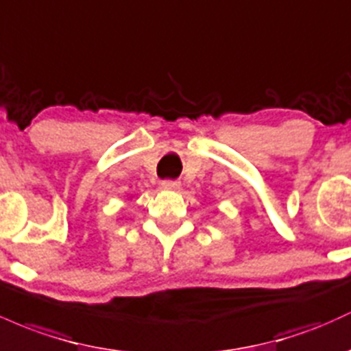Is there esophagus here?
Returning <instances> with one entry per match:
<instances>
[{
    "mask_svg": "<svg viewBox=\"0 0 351 351\" xmlns=\"http://www.w3.org/2000/svg\"><path fill=\"white\" fill-rule=\"evenodd\" d=\"M161 186H163L165 190H176V188H180V182L178 180H163V182H161Z\"/></svg>",
    "mask_w": 351,
    "mask_h": 351,
    "instance_id": "esophagus-1",
    "label": "esophagus"
}]
</instances>
